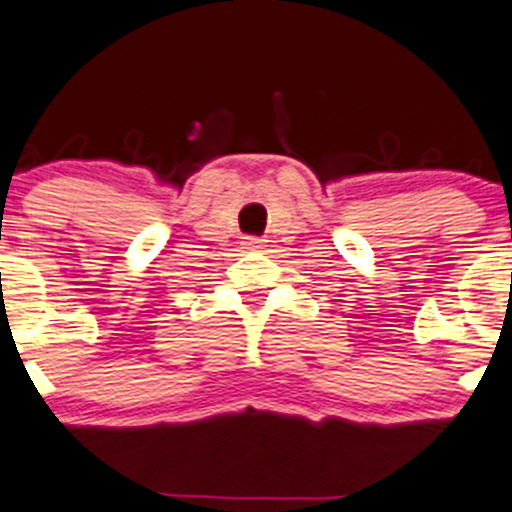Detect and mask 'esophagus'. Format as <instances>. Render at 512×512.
Instances as JSON below:
<instances>
[{"label": "esophagus", "instance_id": "esophagus-1", "mask_svg": "<svg viewBox=\"0 0 512 512\" xmlns=\"http://www.w3.org/2000/svg\"><path fill=\"white\" fill-rule=\"evenodd\" d=\"M246 249H263V241L261 239H249V241H246Z\"/></svg>", "mask_w": 512, "mask_h": 512}]
</instances>
